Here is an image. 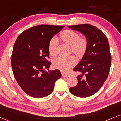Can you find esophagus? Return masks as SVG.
I'll list each match as a JSON object with an SVG mask.
<instances>
[{
	"mask_svg": "<svg viewBox=\"0 0 121 121\" xmlns=\"http://www.w3.org/2000/svg\"><path fill=\"white\" fill-rule=\"evenodd\" d=\"M69 76L68 74L64 73H62V77H68Z\"/></svg>",
	"mask_w": 121,
	"mask_h": 121,
	"instance_id": "1",
	"label": "esophagus"
}]
</instances>
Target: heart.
I'll return each mask as SVG.
<instances>
[{
	"instance_id": "1",
	"label": "heart",
	"mask_w": 121,
	"mask_h": 121,
	"mask_svg": "<svg viewBox=\"0 0 121 121\" xmlns=\"http://www.w3.org/2000/svg\"><path fill=\"white\" fill-rule=\"evenodd\" d=\"M60 37L64 43L71 47L72 52L77 56H81L85 53L87 47V40L85 38H80L77 32L68 30L62 32ZM58 45L57 38L53 37L49 43V51L52 56L56 54ZM76 62V59L73 56H59L54 60L53 66L56 69L66 72L73 67Z\"/></svg>"
}]
</instances>
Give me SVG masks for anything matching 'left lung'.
Masks as SVG:
<instances>
[{
  "label": "left lung",
  "instance_id": "obj_1",
  "mask_svg": "<svg viewBox=\"0 0 121 121\" xmlns=\"http://www.w3.org/2000/svg\"><path fill=\"white\" fill-rule=\"evenodd\" d=\"M81 32L87 40L86 50L78 65L73 68L81 74L78 83L69 91L74 96L86 98L94 95L107 80L111 65V55L108 39L102 31L89 24L69 26Z\"/></svg>",
  "mask_w": 121,
  "mask_h": 121
}]
</instances>
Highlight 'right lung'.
I'll return each instance as SVG.
<instances>
[{
    "label": "right lung",
    "mask_w": 121,
    "mask_h": 121,
    "mask_svg": "<svg viewBox=\"0 0 121 121\" xmlns=\"http://www.w3.org/2000/svg\"><path fill=\"white\" fill-rule=\"evenodd\" d=\"M64 27L38 25L23 31L16 40L12 68L19 86L30 96H48L53 92L56 81L62 76L59 70H49L51 63L47 59L49 56V41Z\"/></svg>",
    "instance_id": "obj_1"
}]
</instances>
